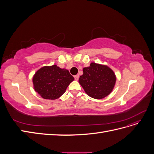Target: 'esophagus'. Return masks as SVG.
I'll return each instance as SVG.
<instances>
[{"label":"esophagus","mask_w":154,"mask_h":154,"mask_svg":"<svg viewBox=\"0 0 154 154\" xmlns=\"http://www.w3.org/2000/svg\"><path fill=\"white\" fill-rule=\"evenodd\" d=\"M74 79H75V80L77 81L78 79H79V75H78V74H76V75H75V76H74Z\"/></svg>","instance_id":"obj_1"}]
</instances>
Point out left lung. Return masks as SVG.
<instances>
[{"label":"left lung","mask_w":154,"mask_h":154,"mask_svg":"<svg viewBox=\"0 0 154 154\" xmlns=\"http://www.w3.org/2000/svg\"><path fill=\"white\" fill-rule=\"evenodd\" d=\"M83 75L79 78V83L90 97L102 99L112 91L116 77L108 66L91 63L89 67L83 68Z\"/></svg>","instance_id":"obj_1"}]
</instances>
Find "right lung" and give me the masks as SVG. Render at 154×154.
<instances>
[{"label": "right lung", "instance_id": "right-lung-1", "mask_svg": "<svg viewBox=\"0 0 154 154\" xmlns=\"http://www.w3.org/2000/svg\"><path fill=\"white\" fill-rule=\"evenodd\" d=\"M74 80L68 70L53 65L38 70L32 78V82L35 91L43 98L56 100L66 92Z\"/></svg>", "mask_w": 154, "mask_h": 154}]
</instances>
